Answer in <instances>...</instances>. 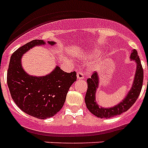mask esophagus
<instances>
[{"mask_svg": "<svg viewBox=\"0 0 148 148\" xmlns=\"http://www.w3.org/2000/svg\"><path fill=\"white\" fill-rule=\"evenodd\" d=\"M77 78H78V80L84 79V74L82 72L78 71V73H77Z\"/></svg>", "mask_w": 148, "mask_h": 148, "instance_id": "34e87169", "label": "esophagus"}]
</instances>
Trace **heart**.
Here are the masks:
<instances>
[{
    "mask_svg": "<svg viewBox=\"0 0 148 148\" xmlns=\"http://www.w3.org/2000/svg\"><path fill=\"white\" fill-rule=\"evenodd\" d=\"M98 56V53L96 51H92L91 53H89V54H87V59H93V58L96 57V56Z\"/></svg>",
    "mask_w": 148,
    "mask_h": 148,
    "instance_id": "1",
    "label": "heart"
}]
</instances>
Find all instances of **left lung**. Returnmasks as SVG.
Instances as JSON below:
<instances>
[{
    "instance_id": "8db88e82",
    "label": "left lung",
    "mask_w": 148,
    "mask_h": 148,
    "mask_svg": "<svg viewBox=\"0 0 148 148\" xmlns=\"http://www.w3.org/2000/svg\"><path fill=\"white\" fill-rule=\"evenodd\" d=\"M131 60L134 61L136 64V73L131 88L123 101L118 104L110 108L101 107L96 101V92L99 86V75L97 73H94L87 81L88 89L85 96V103L87 108L91 113L99 118H111L116 115L121 114L128 111L137 100L143 84V69L141 64L140 59L137 51L135 49L132 51L130 56Z\"/></svg>"
}]
</instances>
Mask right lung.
Segmentation results:
<instances>
[{
	"mask_svg": "<svg viewBox=\"0 0 148 148\" xmlns=\"http://www.w3.org/2000/svg\"><path fill=\"white\" fill-rule=\"evenodd\" d=\"M44 40H34L20 47L11 56L7 84L13 101L23 112L39 119H47L61 110L67 92L75 81L76 73H66L59 66L44 76L30 75L24 70L21 59L32 47L43 45ZM53 46L55 42L48 41Z\"/></svg>",
	"mask_w": 148,
	"mask_h": 148,
	"instance_id": "obj_1",
	"label": "right lung"
}]
</instances>
